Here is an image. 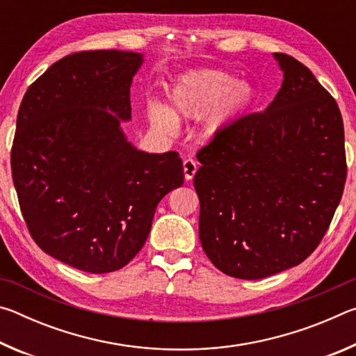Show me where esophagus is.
Segmentation results:
<instances>
[{
    "label": "esophagus",
    "mask_w": 356,
    "mask_h": 356,
    "mask_svg": "<svg viewBox=\"0 0 356 356\" xmlns=\"http://www.w3.org/2000/svg\"><path fill=\"white\" fill-rule=\"evenodd\" d=\"M197 171V163L193 159H186L184 161V174H185V179L186 180H191L195 177V174Z\"/></svg>",
    "instance_id": "1"
}]
</instances>
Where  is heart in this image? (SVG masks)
I'll list each match as a JSON object with an SVG mask.
<instances>
[{
  "label": "heart",
  "instance_id": "b5f03b06",
  "mask_svg": "<svg viewBox=\"0 0 356 356\" xmlns=\"http://www.w3.org/2000/svg\"><path fill=\"white\" fill-rule=\"evenodd\" d=\"M254 102V89L243 80H234L221 70H191L186 72L174 84L170 92V110L154 105L149 110L150 122L165 134L177 130V119H197L212 104L206 119L207 134H215L222 125L231 122L248 110Z\"/></svg>",
  "mask_w": 356,
  "mask_h": 356
}]
</instances>
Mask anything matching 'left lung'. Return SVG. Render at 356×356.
I'll return each mask as SVG.
<instances>
[{
	"mask_svg": "<svg viewBox=\"0 0 356 356\" xmlns=\"http://www.w3.org/2000/svg\"><path fill=\"white\" fill-rule=\"evenodd\" d=\"M273 56L284 80L272 104L218 130L196 154L202 250L240 280L303 262L327 232L347 177L336 100L306 65Z\"/></svg>",
	"mask_w": 356,
	"mask_h": 356,
	"instance_id": "8db88e82",
	"label": "left lung"
}]
</instances>
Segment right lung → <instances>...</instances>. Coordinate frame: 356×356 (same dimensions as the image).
<instances>
[{
	"instance_id": "right-lung-1",
	"label": "right lung",
	"mask_w": 356,
	"mask_h": 356,
	"mask_svg": "<svg viewBox=\"0 0 356 356\" xmlns=\"http://www.w3.org/2000/svg\"><path fill=\"white\" fill-rule=\"evenodd\" d=\"M141 64L134 51L72 53L28 88L17 116L10 168L28 231L88 273L127 265L161 197L184 184L177 152H143L120 129Z\"/></svg>"
}]
</instances>
